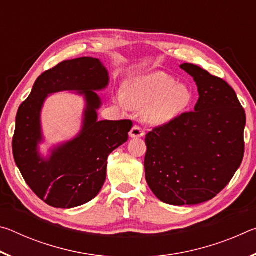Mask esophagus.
I'll list each match as a JSON object with an SVG mask.
<instances>
[{
    "mask_svg": "<svg viewBox=\"0 0 256 256\" xmlns=\"http://www.w3.org/2000/svg\"><path fill=\"white\" fill-rule=\"evenodd\" d=\"M144 136V131L138 125H134L131 131H130V136L131 138H142Z\"/></svg>",
    "mask_w": 256,
    "mask_h": 256,
    "instance_id": "1",
    "label": "esophagus"
}]
</instances>
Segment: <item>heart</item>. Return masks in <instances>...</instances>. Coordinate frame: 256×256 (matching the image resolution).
Instances as JSON below:
<instances>
[{"label": "heart", "mask_w": 256, "mask_h": 256, "mask_svg": "<svg viewBox=\"0 0 256 256\" xmlns=\"http://www.w3.org/2000/svg\"><path fill=\"white\" fill-rule=\"evenodd\" d=\"M123 100L134 110L144 108L148 124L162 126L188 110L193 102V92L188 84H177L167 73L156 71L125 82Z\"/></svg>", "instance_id": "obj_1"}]
</instances>
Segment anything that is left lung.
I'll return each mask as SVG.
<instances>
[{"label": "left lung", "mask_w": 256, "mask_h": 256, "mask_svg": "<svg viewBox=\"0 0 256 256\" xmlns=\"http://www.w3.org/2000/svg\"><path fill=\"white\" fill-rule=\"evenodd\" d=\"M196 81L193 112L146 136V180L160 201L193 206L226 188L244 157L246 115L226 81L190 63L180 66Z\"/></svg>", "instance_id": "obj_1"}]
</instances>
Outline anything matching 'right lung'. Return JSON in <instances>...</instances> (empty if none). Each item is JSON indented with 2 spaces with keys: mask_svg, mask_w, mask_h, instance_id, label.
I'll return each instance as SVG.
<instances>
[{
  "mask_svg": "<svg viewBox=\"0 0 256 256\" xmlns=\"http://www.w3.org/2000/svg\"><path fill=\"white\" fill-rule=\"evenodd\" d=\"M108 84V71L98 58L64 60L38 76L19 107L12 140L14 162L29 188L50 206L71 209L96 198L106 180L108 156L128 141L131 120H98L102 102L96 92ZM60 91L84 96L82 131L44 158L39 148L41 110L48 94Z\"/></svg>",
  "mask_w": 256,
  "mask_h": 256,
  "instance_id": "1",
  "label": "right lung"
}]
</instances>
